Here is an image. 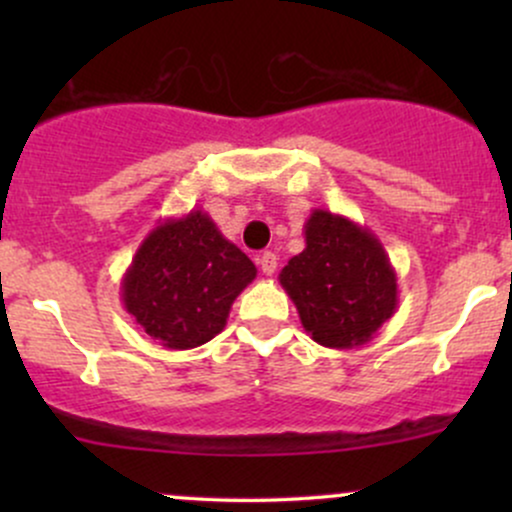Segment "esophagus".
I'll return each mask as SVG.
<instances>
[{
    "label": "esophagus",
    "mask_w": 512,
    "mask_h": 512,
    "mask_svg": "<svg viewBox=\"0 0 512 512\" xmlns=\"http://www.w3.org/2000/svg\"><path fill=\"white\" fill-rule=\"evenodd\" d=\"M257 264H260V269H262V274H267V276H272L274 272H276V264H279V260H276V255L274 252H262L260 257H257Z\"/></svg>",
    "instance_id": "34e87169"
}]
</instances>
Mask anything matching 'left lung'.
Returning <instances> with one entry per match:
<instances>
[{"instance_id": "obj_1", "label": "left lung", "mask_w": 512, "mask_h": 512, "mask_svg": "<svg viewBox=\"0 0 512 512\" xmlns=\"http://www.w3.org/2000/svg\"><path fill=\"white\" fill-rule=\"evenodd\" d=\"M303 231L305 250L281 269L279 284L305 332L330 349L368 344L397 310V274L383 243L327 209H315Z\"/></svg>"}]
</instances>
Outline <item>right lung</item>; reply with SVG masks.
<instances>
[{
  "label": "right lung",
  "instance_id": "right-lung-1",
  "mask_svg": "<svg viewBox=\"0 0 512 512\" xmlns=\"http://www.w3.org/2000/svg\"><path fill=\"white\" fill-rule=\"evenodd\" d=\"M257 267L202 209L163 219L142 240L122 276V305L166 349L207 344L226 327L231 305Z\"/></svg>",
  "mask_w": 512,
  "mask_h": 512
}]
</instances>
